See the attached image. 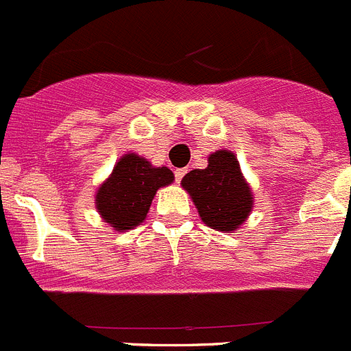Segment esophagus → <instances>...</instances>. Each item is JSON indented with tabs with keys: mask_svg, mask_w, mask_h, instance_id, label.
I'll return each mask as SVG.
<instances>
[{
	"mask_svg": "<svg viewBox=\"0 0 351 351\" xmlns=\"http://www.w3.org/2000/svg\"><path fill=\"white\" fill-rule=\"evenodd\" d=\"M186 173H188V169H176V170H173V176H176V182H181Z\"/></svg>",
	"mask_w": 351,
	"mask_h": 351,
	"instance_id": "1",
	"label": "esophagus"
}]
</instances>
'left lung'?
<instances>
[{"mask_svg":"<svg viewBox=\"0 0 351 351\" xmlns=\"http://www.w3.org/2000/svg\"><path fill=\"white\" fill-rule=\"evenodd\" d=\"M202 221L219 232H232L246 221L253 195L244 181L237 158L230 151H216L206 169H195L182 179Z\"/></svg>","mask_w":351,"mask_h":351,"instance_id":"left-lung-1","label":"left lung"}]
</instances>
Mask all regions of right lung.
Wrapping results in <instances>:
<instances>
[{"label":"right lung","instance_id":"add662e5","mask_svg":"<svg viewBox=\"0 0 351 351\" xmlns=\"http://www.w3.org/2000/svg\"><path fill=\"white\" fill-rule=\"evenodd\" d=\"M172 181L173 173L167 167H151L144 158L126 154L98 190V213L114 230H130L145 219L158 188Z\"/></svg>","mask_w":351,"mask_h":351}]
</instances>
